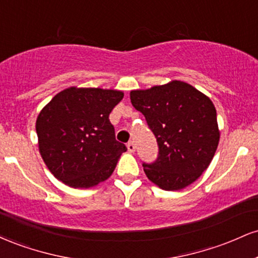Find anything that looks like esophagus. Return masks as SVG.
Segmentation results:
<instances>
[{
	"mask_svg": "<svg viewBox=\"0 0 258 258\" xmlns=\"http://www.w3.org/2000/svg\"><path fill=\"white\" fill-rule=\"evenodd\" d=\"M127 149H128L130 153H133L136 150V146L132 141H130L128 143H127Z\"/></svg>",
	"mask_w": 258,
	"mask_h": 258,
	"instance_id": "1",
	"label": "esophagus"
}]
</instances>
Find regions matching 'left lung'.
<instances>
[{
	"label": "left lung",
	"instance_id": "1",
	"mask_svg": "<svg viewBox=\"0 0 258 258\" xmlns=\"http://www.w3.org/2000/svg\"><path fill=\"white\" fill-rule=\"evenodd\" d=\"M130 97L159 146L158 159L143 164L148 178L165 190H180L195 182L209 167L220 142L211 99L177 80L131 91Z\"/></svg>",
	"mask_w": 258,
	"mask_h": 258
}]
</instances>
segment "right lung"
Segmentation results:
<instances>
[{
  "mask_svg": "<svg viewBox=\"0 0 258 258\" xmlns=\"http://www.w3.org/2000/svg\"><path fill=\"white\" fill-rule=\"evenodd\" d=\"M122 98L116 90L70 87L40 111L38 150L55 178L72 188H91L111 176L127 150L109 120Z\"/></svg>",
  "mask_w": 258,
  "mask_h": 258,
  "instance_id": "right-lung-1",
  "label": "right lung"
}]
</instances>
